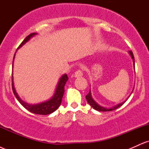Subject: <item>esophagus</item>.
<instances>
[{"mask_svg": "<svg viewBox=\"0 0 149 149\" xmlns=\"http://www.w3.org/2000/svg\"><path fill=\"white\" fill-rule=\"evenodd\" d=\"M83 71L82 70H78V71H76L74 73V77H76V78H78V77H81L83 76Z\"/></svg>", "mask_w": 149, "mask_h": 149, "instance_id": "esophagus-1", "label": "esophagus"}]
</instances>
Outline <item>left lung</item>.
Returning <instances> with one entry per match:
<instances>
[{
	"label": "left lung",
	"instance_id": "obj_1",
	"mask_svg": "<svg viewBox=\"0 0 149 149\" xmlns=\"http://www.w3.org/2000/svg\"><path fill=\"white\" fill-rule=\"evenodd\" d=\"M129 53H130V54L131 55L132 59H133V63H134V55H133V53H132V51H129ZM86 97V100H87V101H88L89 104H90V105L91 106V107L93 108L94 109L98 111H111L115 110V109H117L118 108L120 107L121 106H122L123 104L127 100H127H126L125 101H124V102H122V103L118 104V105L114 106V107L110 108V109H107V108H104L103 107H101V106L99 105L98 104L96 103V102L94 101V100L92 99V97L91 92H90H90H89L88 95H87L86 97Z\"/></svg>",
	"mask_w": 149,
	"mask_h": 149
}]
</instances>
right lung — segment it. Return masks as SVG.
<instances>
[{
  "instance_id": "add662e5",
  "label": "right lung",
  "mask_w": 149,
  "mask_h": 149,
  "mask_svg": "<svg viewBox=\"0 0 149 149\" xmlns=\"http://www.w3.org/2000/svg\"><path fill=\"white\" fill-rule=\"evenodd\" d=\"M36 33H32L29 34L28 36H26V38L22 42V43L20 44L19 46L17 49L19 48H20L22 45H24L27 41H29V40H30L31 38L34 36L36 35ZM68 79H69V78H68L67 75H63L59 80V83H58L57 88H56L55 92H54V95H53L52 98H51L50 100L46 101V102L37 104H27L26 103V102H23V101L19 98V97L18 96L16 90H15V89L13 76H12V88H13V93H14L16 98L17 99L19 102L26 109H27V110L29 111L30 112L33 113L39 114V115H48V114H50L54 111H55L58 108H59V106H60V104L61 103V100H62L63 95H64V86Z\"/></svg>"
}]
</instances>
